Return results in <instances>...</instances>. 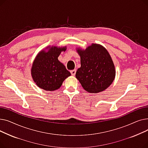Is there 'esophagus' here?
<instances>
[{
  "mask_svg": "<svg viewBox=\"0 0 148 148\" xmlns=\"http://www.w3.org/2000/svg\"><path fill=\"white\" fill-rule=\"evenodd\" d=\"M75 73H76V69H73V70H71V74L73 75H75Z\"/></svg>",
  "mask_w": 148,
  "mask_h": 148,
  "instance_id": "1",
  "label": "esophagus"
}]
</instances>
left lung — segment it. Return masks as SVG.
Segmentation results:
<instances>
[{"label":"left lung","mask_w":148,"mask_h":148,"mask_svg":"<svg viewBox=\"0 0 148 148\" xmlns=\"http://www.w3.org/2000/svg\"><path fill=\"white\" fill-rule=\"evenodd\" d=\"M80 56L81 67L75 77L83 89L96 94L106 90L113 83L115 68L110 55L103 46L92 44L86 49H77Z\"/></svg>","instance_id":"obj_1"}]
</instances>
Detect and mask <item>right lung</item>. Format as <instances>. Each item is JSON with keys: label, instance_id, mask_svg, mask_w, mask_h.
Wrapping results in <instances>:
<instances>
[{"label": "right lung", "instance_id": "1", "mask_svg": "<svg viewBox=\"0 0 148 148\" xmlns=\"http://www.w3.org/2000/svg\"><path fill=\"white\" fill-rule=\"evenodd\" d=\"M47 49H49L47 51L42 50L38 54L31 69V74L39 88L53 91L61 86L71 73L58 60L61 51L66 50V47L52 46Z\"/></svg>", "mask_w": 148, "mask_h": 148}]
</instances>
